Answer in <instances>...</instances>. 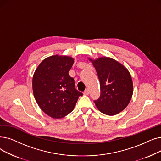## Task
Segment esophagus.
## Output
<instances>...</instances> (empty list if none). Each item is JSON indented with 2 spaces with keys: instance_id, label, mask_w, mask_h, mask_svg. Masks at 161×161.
<instances>
[{
  "instance_id": "34e87169",
  "label": "esophagus",
  "mask_w": 161,
  "mask_h": 161,
  "mask_svg": "<svg viewBox=\"0 0 161 161\" xmlns=\"http://www.w3.org/2000/svg\"><path fill=\"white\" fill-rule=\"evenodd\" d=\"M83 93H84L85 95H88L89 93V89H86L84 91V92H83Z\"/></svg>"
}]
</instances>
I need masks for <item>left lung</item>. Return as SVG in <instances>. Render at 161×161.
I'll use <instances>...</instances> for the list:
<instances>
[{
    "label": "left lung",
    "instance_id": "obj_1",
    "mask_svg": "<svg viewBox=\"0 0 161 161\" xmlns=\"http://www.w3.org/2000/svg\"><path fill=\"white\" fill-rule=\"evenodd\" d=\"M100 81L101 95L94 103L101 113L113 116L125 108L131 99L133 82L129 71L108 57L89 58Z\"/></svg>",
    "mask_w": 161,
    "mask_h": 161
}]
</instances>
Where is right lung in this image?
<instances>
[{"label":"right lung","instance_id":"1","mask_svg":"<svg viewBox=\"0 0 161 161\" xmlns=\"http://www.w3.org/2000/svg\"><path fill=\"white\" fill-rule=\"evenodd\" d=\"M74 58L54 55L42 61L34 73L33 92L39 107L53 118H62L73 110L82 93L75 89L69 75Z\"/></svg>","mask_w":161,"mask_h":161}]
</instances>
